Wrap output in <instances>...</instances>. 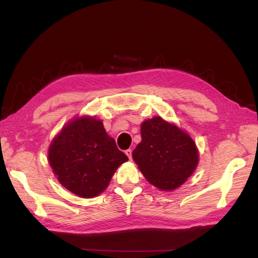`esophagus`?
Segmentation results:
<instances>
[{"mask_svg": "<svg viewBox=\"0 0 258 258\" xmlns=\"http://www.w3.org/2000/svg\"><path fill=\"white\" fill-rule=\"evenodd\" d=\"M125 154L127 155V157L130 158V160H132V150H126L125 151Z\"/></svg>", "mask_w": 258, "mask_h": 258, "instance_id": "1", "label": "esophagus"}]
</instances>
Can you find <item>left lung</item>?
<instances>
[{"label":"left lung","instance_id":"8db88e82","mask_svg":"<svg viewBox=\"0 0 258 258\" xmlns=\"http://www.w3.org/2000/svg\"><path fill=\"white\" fill-rule=\"evenodd\" d=\"M142 142L132 156L149 182L162 190L185 183L199 164V151L190 136L176 125L155 116L141 125Z\"/></svg>","mask_w":258,"mask_h":258}]
</instances>
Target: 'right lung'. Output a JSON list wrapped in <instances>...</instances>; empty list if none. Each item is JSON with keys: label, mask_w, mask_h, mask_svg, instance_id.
Here are the masks:
<instances>
[{"label": "right lung", "mask_w": 258, "mask_h": 258, "mask_svg": "<svg viewBox=\"0 0 258 258\" xmlns=\"http://www.w3.org/2000/svg\"><path fill=\"white\" fill-rule=\"evenodd\" d=\"M128 157L108 136L102 120L78 117L64 126L48 149V163L58 182L83 199L100 195Z\"/></svg>", "instance_id": "add662e5"}]
</instances>
